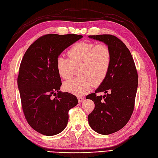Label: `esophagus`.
I'll return each instance as SVG.
<instances>
[{"label":"esophagus","mask_w":158,"mask_h":158,"mask_svg":"<svg viewBox=\"0 0 158 158\" xmlns=\"http://www.w3.org/2000/svg\"><path fill=\"white\" fill-rule=\"evenodd\" d=\"M77 99H78L79 102H82L84 101V100H85V98H83V97H81V96H78V97H77Z\"/></svg>","instance_id":"obj_1"}]
</instances>
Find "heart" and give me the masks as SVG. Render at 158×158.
<instances>
[{
    "instance_id": "obj_1",
    "label": "heart",
    "mask_w": 158,
    "mask_h": 158,
    "mask_svg": "<svg viewBox=\"0 0 158 158\" xmlns=\"http://www.w3.org/2000/svg\"><path fill=\"white\" fill-rule=\"evenodd\" d=\"M69 58L60 56L56 59V69L64 79L73 76L75 68H79L78 78L64 83L65 91L75 95L88 93L92 86H99L105 81L111 66L112 53L105 43L79 42L70 48Z\"/></svg>"
}]
</instances>
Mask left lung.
Instances as JSON below:
<instances>
[{
  "label": "left lung",
  "mask_w": 158,
  "mask_h": 158,
  "mask_svg": "<svg viewBox=\"0 0 158 158\" xmlns=\"http://www.w3.org/2000/svg\"><path fill=\"white\" fill-rule=\"evenodd\" d=\"M109 47L112 62L108 75L95 93L86 96L94 101V109L88 115L90 127L99 134L108 135L121 130L128 122L135 108L138 73L126 45L111 35H90ZM105 92L104 96L97 93Z\"/></svg>",
  "instance_id": "left-lung-1"
}]
</instances>
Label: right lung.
<instances>
[{"mask_svg":"<svg viewBox=\"0 0 158 158\" xmlns=\"http://www.w3.org/2000/svg\"><path fill=\"white\" fill-rule=\"evenodd\" d=\"M82 37L43 35L29 47L22 60L18 85L23 112L29 125L43 135L61 132L68 123L69 110L78 103L72 94L59 91L62 82L56 62L64 50Z\"/></svg>","mask_w":158,"mask_h":158,"instance_id":"1","label":"right lung"}]
</instances>
